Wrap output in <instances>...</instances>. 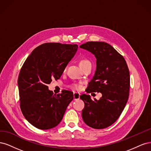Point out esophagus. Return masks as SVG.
<instances>
[{"label":"esophagus","instance_id":"obj_1","mask_svg":"<svg viewBox=\"0 0 151 151\" xmlns=\"http://www.w3.org/2000/svg\"><path fill=\"white\" fill-rule=\"evenodd\" d=\"M80 98V93H77L74 92V99H79Z\"/></svg>","mask_w":151,"mask_h":151}]
</instances>
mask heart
Listing matches in <instances>:
<instances>
[{
    "instance_id": "heart-1",
    "label": "heart",
    "mask_w": 151,
    "mask_h": 151,
    "mask_svg": "<svg viewBox=\"0 0 151 151\" xmlns=\"http://www.w3.org/2000/svg\"><path fill=\"white\" fill-rule=\"evenodd\" d=\"M88 62H89V61L88 60H87V59H82V60H81L79 61V65L81 67V66H82L83 65L85 64V63H88ZM66 68H67V66L65 67L64 70L66 69ZM70 87L72 89H74V90H78L81 88V86L79 84H72L70 86Z\"/></svg>"
}]
</instances>
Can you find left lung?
<instances>
[{"label":"left lung","instance_id":"obj_1","mask_svg":"<svg viewBox=\"0 0 151 151\" xmlns=\"http://www.w3.org/2000/svg\"><path fill=\"white\" fill-rule=\"evenodd\" d=\"M80 48L94 55L96 70L86 91L102 94L99 100H92L83 94L84 103L82 117L86 125L102 129L115 123L122 113L129 96L130 73L123 57L110 45L101 42H88Z\"/></svg>","mask_w":151,"mask_h":151}]
</instances>
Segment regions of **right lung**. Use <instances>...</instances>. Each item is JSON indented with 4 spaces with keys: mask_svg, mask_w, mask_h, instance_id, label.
Instances as JSON below:
<instances>
[{
    "mask_svg": "<svg viewBox=\"0 0 151 151\" xmlns=\"http://www.w3.org/2000/svg\"><path fill=\"white\" fill-rule=\"evenodd\" d=\"M77 48L76 44H42L31 52L21 68L17 80L20 108L26 119L37 129L48 130L58 125L74 99L70 91L54 94L48 84L53 79H60Z\"/></svg>",
    "mask_w": 151,
    "mask_h": 151,
    "instance_id": "obj_1",
    "label": "right lung"
}]
</instances>
